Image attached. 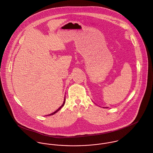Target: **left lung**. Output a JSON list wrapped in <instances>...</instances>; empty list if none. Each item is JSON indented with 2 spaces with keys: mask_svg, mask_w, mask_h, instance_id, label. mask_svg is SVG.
<instances>
[{
  "mask_svg": "<svg viewBox=\"0 0 153 153\" xmlns=\"http://www.w3.org/2000/svg\"><path fill=\"white\" fill-rule=\"evenodd\" d=\"M103 108H104V107H103ZM105 108H107V107H105Z\"/></svg>",
  "mask_w": 153,
  "mask_h": 153,
  "instance_id": "1",
  "label": "left lung"
}]
</instances>
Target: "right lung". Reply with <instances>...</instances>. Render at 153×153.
I'll return each instance as SVG.
<instances>
[{
  "instance_id": "add662e5",
  "label": "right lung",
  "mask_w": 153,
  "mask_h": 153,
  "mask_svg": "<svg viewBox=\"0 0 153 153\" xmlns=\"http://www.w3.org/2000/svg\"><path fill=\"white\" fill-rule=\"evenodd\" d=\"M65 97H64V102H63V104H62V105L58 108V109H56L55 112H52V114H49V115H53V114H55V113H56L58 111H59L60 109H61L62 108V107L64 105V104H65Z\"/></svg>"
}]
</instances>
